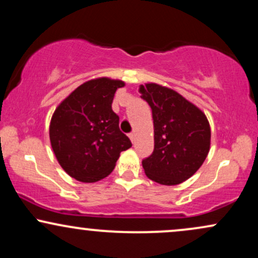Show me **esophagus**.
Here are the masks:
<instances>
[{"instance_id":"obj_1","label":"esophagus","mask_w":258,"mask_h":258,"mask_svg":"<svg viewBox=\"0 0 258 258\" xmlns=\"http://www.w3.org/2000/svg\"><path fill=\"white\" fill-rule=\"evenodd\" d=\"M128 137H130V139H131V141H132V143H133V142H135V138H136L135 133H130V135H128Z\"/></svg>"}]
</instances>
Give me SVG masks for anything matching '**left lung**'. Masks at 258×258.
Segmentation results:
<instances>
[{"mask_svg":"<svg viewBox=\"0 0 258 258\" xmlns=\"http://www.w3.org/2000/svg\"><path fill=\"white\" fill-rule=\"evenodd\" d=\"M138 92L152 108L154 120V150L142 161L147 177L164 185L179 184L199 170L209 154V121L170 88L148 84Z\"/></svg>","mask_w":258,"mask_h":258,"instance_id":"8db88e82","label":"left lung"}]
</instances>
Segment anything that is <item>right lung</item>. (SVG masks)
I'll list each match as a JSON object with an SVG mask.
<instances>
[{
  "mask_svg": "<svg viewBox=\"0 0 258 258\" xmlns=\"http://www.w3.org/2000/svg\"><path fill=\"white\" fill-rule=\"evenodd\" d=\"M122 81L106 78L79 86L55 109L49 126L52 149L64 171L80 182H97L132 147L119 128L111 103Z\"/></svg>",
  "mask_w": 258,
  "mask_h": 258,
  "instance_id": "add662e5",
  "label": "right lung"
}]
</instances>
